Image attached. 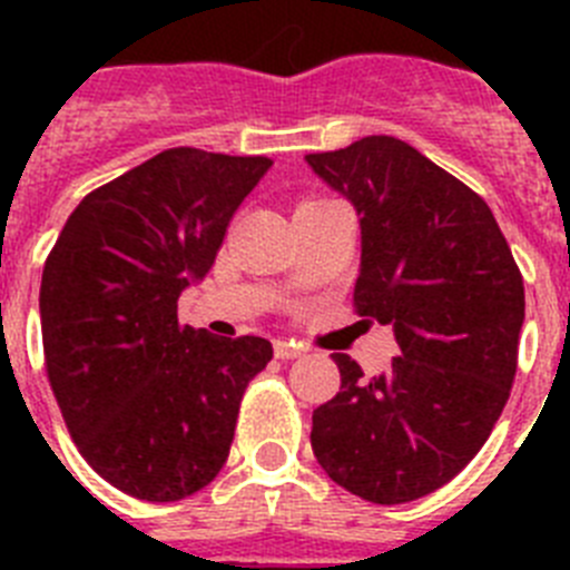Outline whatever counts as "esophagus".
Wrapping results in <instances>:
<instances>
[{"label":"esophagus","instance_id":"34e87169","mask_svg":"<svg viewBox=\"0 0 570 570\" xmlns=\"http://www.w3.org/2000/svg\"><path fill=\"white\" fill-rule=\"evenodd\" d=\"M274 354H276V360H296V356L305 354V347L294 340H276Z\"/></svg>","mask_w":570,"mask_h":570}]
</instances>
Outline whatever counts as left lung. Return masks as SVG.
Masks as SVG:
<instances>
[{
	"mask_svg": "<svg viewBox=\"0 0 570 570\" xmlns=\"http://www.w3.org/2000/svg\"><path fill=\"white\" fill-rule=\"evenodd\" d=\"M305 163L360 216L356 311L400 342L371 380L334 354L342 387L314 411L311 448L362 500H420L476 456L505 407L525 322L520 268L485 199L402 139L365 136Z\"/></svg>",
	"mask_w": 570,
	"mask_h": 570,
	"instance_id": "left-lung-1",
	"label": "left lung"
}]
</instances>
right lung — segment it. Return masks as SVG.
<instances>
[{"label":"right lung","instance_id":"add662e5","mask_svg":"<svg viewBox=\"0 0 570 570\" xmlns=\"http://www.w3.org/2000/svg\"><path fill=\"white\" fill-rule=\"evenodd\" d=\"M265 156L170 148L88 194L39 288L45 367L88 465L136 500L176 502L223 471L248 382L274 347L179 325Z\"/></svg>","mask_w":570,"mask_h":570}]
</instances>
